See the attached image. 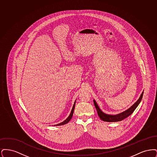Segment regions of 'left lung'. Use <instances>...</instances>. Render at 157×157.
<instances>
[{
    "label": "left lung",
    "instance_id": "8db88e82",
    "mask_svg": "<svg viewBox=\"0 0 157 157\" xmlns=\"http://www.w3.org/2000/svg\"><path fill=\"white\" fill-rule=\"evenodd\" d=\"M143 94H144V91L142 92L140 97L137 100V101L134 104L132 105L129 108H128V109L124 112H121L118 114H116V115H109V114L105 113L101 111V109L99 108L97 103L96 102V101L95 100H94V103L95 106L96 108V109L97 111L98 116L101 120L105 121V122H118V121H121L122 120H124L125 118H126L133 113L135 109L136 108V107L141 102L142 96H143Z\"/></svg>",
    "mask_w": 157,
    "mask_h": 157
}]
</instances>
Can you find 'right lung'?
<instances>
[{
  "label": "right lung",
  "instance_id": "1",
  "mask_svg": "<svg viewBox=\"0 0 157 157\" xmlns=\"http://www.w3.org/2000/svg\"><path fill=\"white\" fill-rule=\"evenodd\" d=\"M75 103H76V101H75V102H74V106H73V107H72V110H71V112L70 113V114H69V117H67V118L66 120H65V121H63V122H60V123L58 124L55 125L54 126H59V125H65V124H67V122H68L70 120H71V118H72V115H73V113H74V109H75Z\"/></svg>",
  "mask_w": 157,
  "mask_h": 157
}]
</instances>
